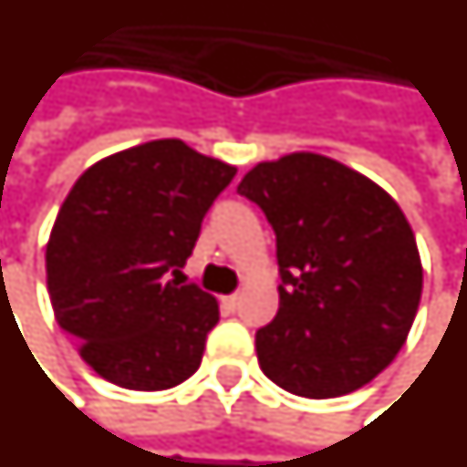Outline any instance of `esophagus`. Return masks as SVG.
I'll list each match as a JSON object with an SVG mask.
<instances>
[{
  "label": "esophagus",
  "mask_w": 467,
  "mask_h": 467,
  "mask_svg": "<svg viewBox=\"0 0 467 467\" xmlns=\"http://www.w3.org/2000/svg\"><path fill=\"white\" fill-rule=\"evenodd\" d=\"M223 304L227 306V309H230V312H234V309H237V304H240V295L234 292V295H230V296H223Z\"/></svg>",
  "instance_id": "esophagus-1"
}]
</instances>
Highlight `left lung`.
Instances as JSON below:
<instances>
[{
    "label": "left lung",
    "instance_id": "left-lung-1",
    "mask_svg": "<svg viewBox=\"0 0 467 467\" xmlns=\"http://www.w3.org/2000/svg\"><path fill=\"white\" fill-rule=\"evenodd\" d=\"M277 237L279 312L254 334L265 376L304 399L361 389L399 354L423 269L400 207L314 153L260 163L237 185Z\"/></svg>",
    "mask_w": 467,
    "mask_h": 467
}]
</instances>
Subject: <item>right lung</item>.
<instances>
[{
	"label": "right lung",
	"instance_id": "right-lung-1",
	"mask_svg": "<svg viewBox=\"0 0 467 467\" xmlns=\"http://www.w3.org/2000/svg\"><path fill=\"white\" fill-rule=\"evenodd\" d=\"M234 172L168 138L96 163L67 195L47 244L51 306L106 381L163 391L198 371L220 312L178 275Z\"/></svg>",
	"mask_w": 467,
	"mask_h": 467
}]
</instances>
